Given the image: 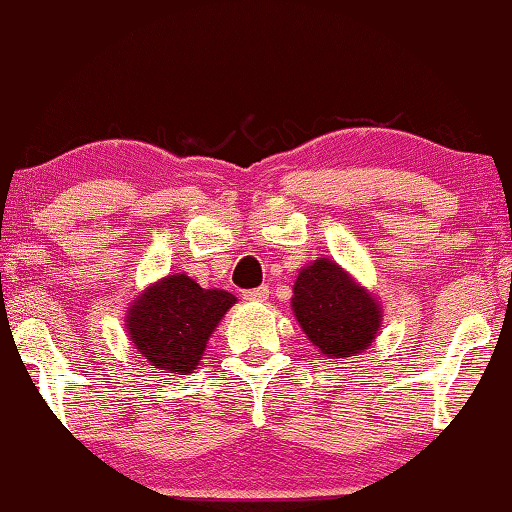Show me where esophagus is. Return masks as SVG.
<instances>
[{"mask_svg":"<svg viewBox=\"0 0 512 512\" xmlns=\"http://www.w3.org/2000/svg\"><path fill=\"white\" fill-rule=\"evenodd\" d=\"M241 298L244 300H255V302H264L268 298V287H257V289H250L241 293Z\"/></svg>","mask_w":512,"mask_h":512,"instance_id":"1","label":"esophagus"}]
</instances>
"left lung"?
Segmentation results:
<instances>
[{"label": "left lung", "mask_w": 512, "mask_h": 512, "mask_svg": "<svg viewBox=\"0 0 512 512\" xmlns=\"http://www.w3.org/2000/svg\"><path fill=\"white\" fill-rule=\"evenodd\" d=\"M291 309L307 339L327 359L359 357L375 343L381 327L379 300L327 257L300 268Z\"/></svg>", "instance_id": "1"}]
</instances>
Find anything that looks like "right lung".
Instances as JSON below:
<instances>
[{
    "instance_id": "add662e5",
    "label": "right lung",
    "mask_w": 512,
    "mask_h": 512,
    "mask_svg": "<svg viewBox=\"0 0 512 512\" xmlns=\"http://www.w3.org/2000/svg\"><path fill=\"white\" fill-rule=\"evenodd\" d=\"M237 298L223 289H203L185 273L146 287L126 311V332L137 357L162 372L187 375L203 359L207 341Z\"/></svg>"
}]
</instances>
